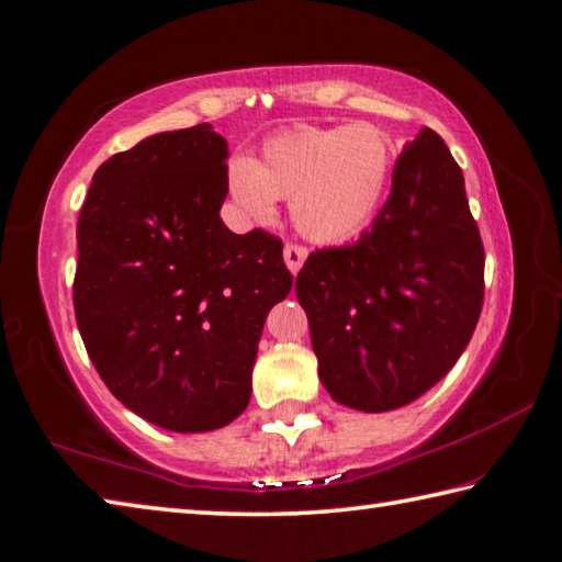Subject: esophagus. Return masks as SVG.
<instances>
[{
    "label": "esophagus",
    "instance_id": "34e87169",
    "mask_svg": "<svg viewBox=\"0 0 562 562\" xmlns=\"http://www.w3.org/2000/svg\"><path fill=\"white\" fill-rule=\"evenodd\" d=\"M306 256H308V248H303L299 244H289L286 248H283V261H286L289 271L293 276L301 271V266H303V261H306Z\"/></svg>",
    "mask_w": 562,
    "mask_h": 562
}]
</instances>
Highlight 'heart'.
Here are the masks:
<instances>
[{
	"instance_id": "1",
	"label": "heart",
	"mask_w": 562,
	"mask_h": 562,
	"mask_svg": "<svg viewBox=\"0 0 562 562\" xmlns=\"http://www.w3.org/2000/svg\"><path fill=\"white\" fill-rule=\"evenodd\" d=\"M395 146L373 124H303L269 136L259 161L234 156L226 191L238 216L269 224L276 199H291V221L308 241L344 244L379 214Z\"/></svg>"
}]
</instances>
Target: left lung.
<instances>
[{"label":"left lung","mask_w":562,"mask_h":562,"mask_svg":"<svg viewBox=\"0 0 562 562\" xmlns=\"http://www.w3.org/2000/svg\"><path fill=\"white\" fill-rule=\"evenodd\" d=\"M483 266L463 171L423 128L403 146L373 226L356 244L311 254L296 276L330 398L383 413L434 389L471 341Z\"/></svg>","instance_id":"8db88e82"}]
</instances>
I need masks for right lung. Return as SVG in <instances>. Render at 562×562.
<instances>
[{"label":"right lung","instance_id":"1","mask_svg":"<svg viewBox=\"0 0 562 562\" xmlns=\"http://www.w3.org/2000/svg\"><path fill=\"white\" fill-rule=\"evenodd\" d=\"M226 159L211 124L146 136L101 164L79 214L81 341L106 389L173 434L246 411L266 316L293 283L279 238L221 221Z\"/></svg>","mask_w":562,"mask_h":562}]
</instances>
